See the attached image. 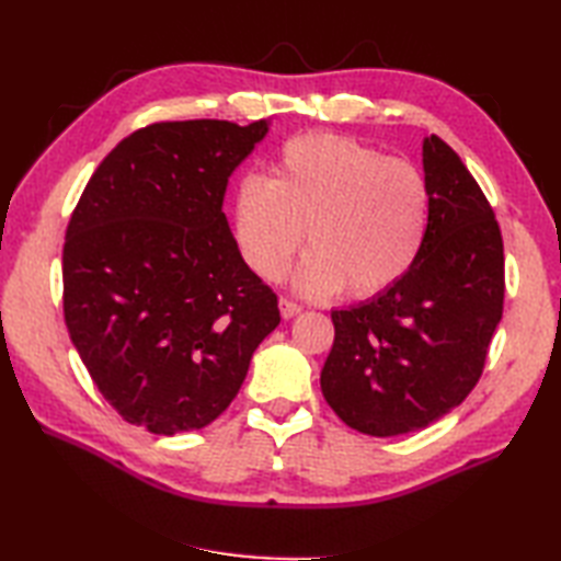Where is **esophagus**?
I'll return each mask as SVG.
<instances>
[{
  "label": "esophagus",
  "instance_id": "34e87169",
  "mask_svg": "<svg viewBox=\"0 0 561 561\" xmlns=\"http://www.w3.org/2000/svg\"><path fill=\"white\" fill-rule=\"evenodd\" d=\"M279 311H282L284 318H294V316H299V313L304 311V308H301L299 304H296V301L284 299V296H282V299H279Z\"/></svg>",
  "mask_w": 561,
  "mask_h": 561
}]
</instances>
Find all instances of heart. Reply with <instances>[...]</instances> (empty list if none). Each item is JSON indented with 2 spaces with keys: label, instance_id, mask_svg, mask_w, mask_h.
Segmentation results:
<instances>
[{
  "label": "heart",
  "instance_id": "obj_1",
  "mask_svg": "<svg viewBox=\"0 0 561 561\" xmlns=\"http://www.w3.org/2000/svg\"><path fill=\"white\" fill-rule=\"evenodd\" d=\"M426 175L408 159L383 157L352 137L308 133L289 139L272 178L245 173L236 185L233 229L250 270L277 282L299 253L304 294L347 289L368 299L408 272L426 238Z\"/></svg>",
  "mask_w": 561,
  "mask_h": 561
}]
</instances>
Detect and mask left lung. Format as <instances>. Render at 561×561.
Here are the masks:
<instances>
[{
    "instance_id": "obj_1",
    "label": "left lung",
    "mask_w": 561,
    "mask_h": 561,
    "mask_svg": "<svg viewBox=\"0 0 561 561\" xmlns=\"http://www.w3.org/2000/svg\"><path fill=\"white\" fill-rule=\"evenodd\" d=\"M432 193L414 265L376 299L332 311L320 388L368 436L434 424L478 386L504 313V241L490 199L444 139H424Z\"/></svg>"
}]
</instances>
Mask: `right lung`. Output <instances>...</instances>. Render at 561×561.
<instances>
[{
	"label": "right lung",
	"instance_id": "1",
	"mask_svg": "<svg viewBox=\"0 0 561 561\" xmlns=\"http://www.w3.org/2000/svg\"><path fill=\"white\" fill-rule=\"evenodd\" d=\"M267 123H153L83 187L62 250L69 337L125 422L173 436L241 390L279 306L221 211L229 175Z\"/></svg>",
	"mask_w": 561,
	"mask_h": 561
}]
</instances>
